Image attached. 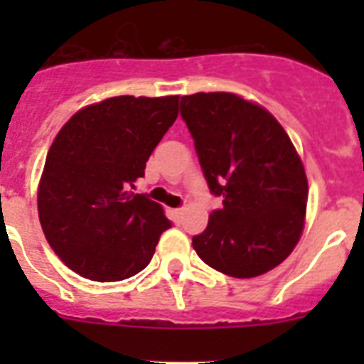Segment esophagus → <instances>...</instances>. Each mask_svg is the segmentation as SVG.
<instances>
[{
	"label": "esophagus",
	"mask_w": 364,
	"mask_h": 364,
	"mask_svg": "<svg viewBox=\"0 0 364 364\" xmlns=\"http://www.w3.org/2000/svg\"><path fill=\"white\" fill-rule=\"evenodd\" d=\"M170 213H171V217L176 219V221H179V219H181V217H183V210H181V208H177V210H171Z\"/></svg>",
	"instance_id": "1"
}]
</instances>
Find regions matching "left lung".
<instances>
[{
  "mask_svg": "<svg viewBox=\"0 0 364 364\" xmlns=\"http://www.w3.org/2000/svg\"><path fill=\"white\" fill-rule=\"evenodd\" d=\"M179 109L208 187L223 198L193 238L194 251L232 277L276 268L299 243L308 200L304 166L289 136L264 107L236 94L183 96Z\"/></svg>",
  "mask_w": 364,
  "mask_h": 364,
  "instance_id": "8db88e82",
  "label": "left lung"
}]
</instances>
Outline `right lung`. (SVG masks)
<instances>
[{
  "mask_svg": "<svg viewBox=\"0 0 364 364\" xmlns=\"http://www.w3.org/2000/svg\"><path fill=\"white\" fill-rule=\"evenodd\" d=\"M179 96H117L88 105L54 137L37 210L54 253L79 276L121 282L151 262L164 211L134 183L177 119Z\"/></svg>",
  "mask_w": 364,
  "mask_h": 364,
  "instance_id": "right-lung-1",
  "label": "right lung"
}]
</instances>
